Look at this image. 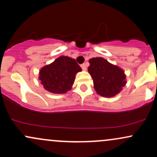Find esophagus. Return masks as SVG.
<instances>
[{
    "label": "esophagus",
    "instance_id": "34e87169",
    "mask_svg": "<svg viewBox=\"0 0 157 157\" xmlns=\"http://www.w3.org/2000/svg\"><path fill=\"white\" fill-rule=\"evenodd\" d=\"M81 68H82V69L83 70V71H86V69H87V68H86V63H83L81 65Z\"/></svg>",
    "mask_w": 157,
    "mask_h": 157
}]
</instances>
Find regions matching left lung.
Here are the masks:
<instances>
[{
  "label": "left lung",
  "mask_w": 157,
  "mask_h": 157,
  "mask_svg": "<svg viewBox=\"0 0 157 157\" xmlns=\"http://www.w3.org/2000/svg\"><path fill=\"white\" fill-rule=\"evenodd\" d=\"M89 63L88 71L98 94L112 97L122 91L126 83V77L122 68L110 63L102 57H93L89 60Z\"/></svg>",
  "instance_id": "1"
}]
</instances>
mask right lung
Listing matches in <instances>:
<instances>
[{
	"instance_id": "obj_1",
	"label": "right lung",
	"mask_w": 157,
	"mask_h": 157,
	"mask_svg": "<svg viewBox=\"0 0 157 157\" xmlns=\"http://www.w3.org/2000/svg\"><path fill=\"white\" fill-rule=\"evenodd\" d=\"M81 71L82 68L75 59L61 56L40 70L39 80L46 91L54 94H65L71 90L75 75Z\"/></svg>"
}]
</instances>
